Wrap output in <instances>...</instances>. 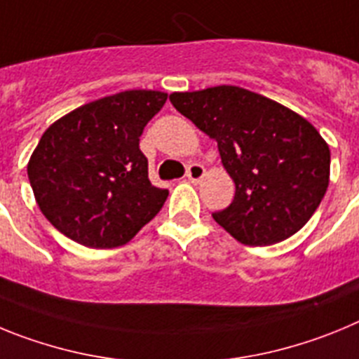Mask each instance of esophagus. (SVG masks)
<instances>
[{"label": "esophagus", "instance_id": "34e87169", "mask_svg": "<svg viewBox=\"0 0 359 359\" xmlns=\"http://www.w3.org/2000/svg\"><path fill=\"white\" fill-rule=\"evenodd\" d=\"M187 177H189V182L198 183L203 176H205V167L199 163H190L189 169H187Z\"/></svg>", "mask_w": 359, "mask_h": 359}]
</instances>
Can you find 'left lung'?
Segmentation results:
<instances>
[{"label": "left lung", "instance_id": "8db88e82", "mask_svg": "<svg viewBox=\"0 0 359 359\" xmlns=\"http://www.w3.org/2000/svg\"><path fill=\"white\" fill-rule=\"evenodd\" d=\"M169 98L217 142L236 183L230 207L212 214L215 223L239 243L269 246L309 221L327 190L331 151L306 118L237 86Z\"/></svg>", "mask_w": 359, "mask_h": 359}]
</instances>
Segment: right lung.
Listing matches in <instances>:
<instances>
[{"mask_svg":"<svg viewBox=\"0 0 359 359\" xmlns=\"http://www.w3.org/2000/svg\"><path fill=\"white\" fill-rule=\"evenodd\" d=\"M167 93L131 90L73 109L41 136L28 180L44 217L88 248L129 243L163 207L140 136Z\"/></svg>","mask_w":359,"mask_h":359,"instance_id":"add662e5","label":"right lung"}]
</instances>
